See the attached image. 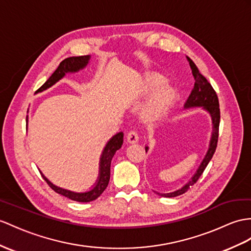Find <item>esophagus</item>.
I'll return each mask as SVG.
<instances>
[{"label": "esophagus", "mask_w": 251, "mask_h": 251, "mask_svg": "<svg viewBox=\"0 0 251 251\" xmlns=\"http://www.w3.org/2000/svg\"><path fill=\"white\" fill-rule=\"evenodd\" d=\"M126 139L129 143H137L138 142V133L136 130H131L126 135Z\"/></svg>", "instance_id": "obj_1"}]
</instances>
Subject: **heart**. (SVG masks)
Masks as SVG:
<instances>
[{
  "label": "heart",
  "instance_id": "1",
  "mask_svg": "<svg viewBox=\"0 0 251 251\" xmlns=\"http://www.w3.org/2000/svg\"><path fill=\"white\" fill-rule=\"evenodd\" d=\"M163 83V77L158 75H152L147 76L143 81V89L145 91H149L157 87L158 85ZM176 97L174 88L168 85H163L158 87L153 94L151 95L149 100L146 102L144 106V112L147 115L155 116L163 113L166 109L170 103H172Z\"/></svg>",
  "mask_w": 251,
  "mask_h": 251
}]
</instances>
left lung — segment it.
Returning a JSON list of instances; mask_svg holds the SVG:
<instances>
[{
  "label": "left lung",
  "mask_w": 251,
  "mask_h": 251,
  "mask_svg": "<svg viewBox=\"0 0 251 251\" xmlns=\"http://www.w3.org/2000/svg\"><path fill=\"white\" fill-rule=\"evenodd\" d=\"M187 60L189 63V66H191V69H192L193 75L195 78V85H194V88L192 90L191 95H189V97L187 98L184 107L188 108V107L201 106L203 109H205V111L211 115L213 131H212V136H211V140H210L209 150H207L202 163L200 164L199 168L197 169L196 174L193 176V178L189 180L184 186L178 189V191L173 192V193H168V194L157 193L158 195H161V196L168 197V198L176 197V196H179V195L184 194L185 192H187V189L189 187H192L195 183L198 181L201 175L203 174L205 167L207 166V164H209V162L211 161V158L213 157L214 153H215L217 142H218L219 121H221V109H219V102H218V97L216 95V91L214 90L212 85L207 82V79L199 72L197 66L195 65L193 60L189 57H187ZM147 150H148V147H146V152H147Z\"/></svg>",
  "instance_id": "obj_1"
}]
</instances>
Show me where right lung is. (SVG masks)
Returning a JSON list of instances; mask_svg holds the SVG:
<instances>
[{
  "label": "right lung",
  "instance_id": "1",
  "mask_svg": "<svg viewBox=\"0 0 251 251\" xmlns=\"http://www.w3.org/2000/svg\"><path fill=\"white\" fill-rule=\"evenodd\" d=\"M90 56L89 55H84V56H72L64 59L62 63L59 64L57 69L53 72V75L48 78V81L42 85V86L37 90V93L40 91H44L47 88L51 87L56 82H58L60 78L64 77L66 73L68 72H76L79 69H83L85 66H86L89 62ZM124 143V133L119 132L114 135L111 139L108 140V143L103 149V152L100 157V168H99V176H98V180L96 185L93 189H90L89 192L86 193H75L68 191V189H65L62 187H58L54 185L53 183L49 181L46 176L42 175L40 172L42 178L48 183L49 186H50L54 192H56L59 195H63V196L69 198L71 200L77 201V202H89V201L96 200L100 195L105 191V188L108 185L109 182V176H111V162L116 151L119 150Z\"/></svg>",
  "mask_w": 251,
  "mask_h": 251
}]
</instances>
